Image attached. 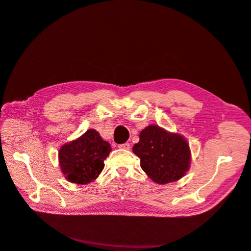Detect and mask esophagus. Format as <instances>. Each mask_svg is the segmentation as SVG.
I'll list each match as a JSON object with an SVG mask.
<instances>
[{
  "mask_svg": "<svg viewBox=\"0 0 251 251\" xmlns=\"http://www.w3.org/2000/svg\"><path fill=\"white\" fill-rule=\"evenodd\" d=\"M118 148H119V149H123V150H130V149H131V146H130V143L126 142V143L119 144Z\"/></svg>",
  "mask_w": 251,
  "mask_h": 251,
  "instance_id": "1",
  "label": "esophagus"
}]
</instances>
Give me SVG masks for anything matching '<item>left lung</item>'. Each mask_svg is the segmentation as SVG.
<instances>
[{
  "instance_id": "left-lung-1",
  "label": "left lung",
  "mask_w": 251,
  "mask_h": 251,
  "mask_svg": "<svg viewBox=\"0 0 251 251\" xmlns=\"http://www.w3.org/2000/svg\"><path fill=\"white\" fill-rule=\"evenodd\" d=\"M139 142L133 147L140 158V166L158 184H166L184 176L191 164V150L183 136L149 126L140 132Z\"/></svg>"
}]
</instances>
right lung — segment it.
Segmentation results:
<instances>
[{"instance_id": "right-lung-1", "label": "right lung", "mask_w": 251, "mask_h": 251, "mask_svg": "<svg viewBox=\"0 0 251 251\" xmlns=\"http://www.w3.org/2000/svg\"><path fill=\"white\" fill-rule=\"evenodd\" d=\"M112 151L110 143L91 128L79 138L66 143L58 151L59 166L67 180L76 184H88L104 168V159Z\"/></svg>"}]
</instances>
